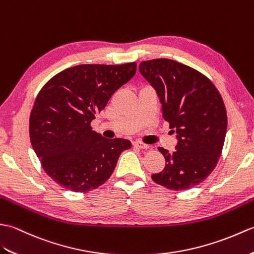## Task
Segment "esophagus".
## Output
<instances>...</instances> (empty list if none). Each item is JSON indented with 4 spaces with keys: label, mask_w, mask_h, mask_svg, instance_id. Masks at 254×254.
I'll use <instances>...</instances> for the list:
<instances>
[{
    "label": "esophagus",
    "mask_w": 254,
    "mask_h": 254,
    "mask_svg": "<svg viewBox=\"0 0 254 254\" xmlns=\"http://www.w3.org/2000/svg\"><path fill=\"white\" fill-rule=\"evenodd\" d=\"M132 145L136 146V148H139V149H149L150 148L148 144H144V143L140 142V141H133Z\"/></svg>",
    "instance_id": "esophagus-1"
}]
</instances>
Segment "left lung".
I'll return each instance as SVG.
<instances>
[{
    "mask_svg": "<svg viewBox=\"0 0 254 254\" xmlns=\"http://www.w3.org/2000/svg\"><path fill=\"white\" fill-rule=\"evenodd\" d=\"M139 71L154 88L177 138L174 152L160 146L166 164L151 177L171 190L192 188L213 172L222 153L227 114L221 94L204 75L173 60L141 62Z\"/></svg>",
    "mask_w": 254,
    "mask_h": 254,
    "instance_id": "8db88e82",
    "label": "left lung"
}]
</instances>
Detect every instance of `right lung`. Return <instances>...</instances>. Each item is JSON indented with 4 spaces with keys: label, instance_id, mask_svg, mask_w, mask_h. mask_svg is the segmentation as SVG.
Listing matches in <instances>:
<instances>
[{
    "label": "right lung",
    "instance_id": "right-lung-1",
    "mask_svg": "<svg viewBox=\"0 0 254 254\" xmlns=\"http://www.w3.org/2000/svg\"><path fill=\"white\" fill-rule=\"evenodd\" d=\"M136 70V63L78 65L59 72L40 90L30 114V141L56 184L86 192L111 177L131 143L103 138L90 124Z\"/></svg>",
    "mask_w": 254,
    "mask_h": 254
}]
</instances>
